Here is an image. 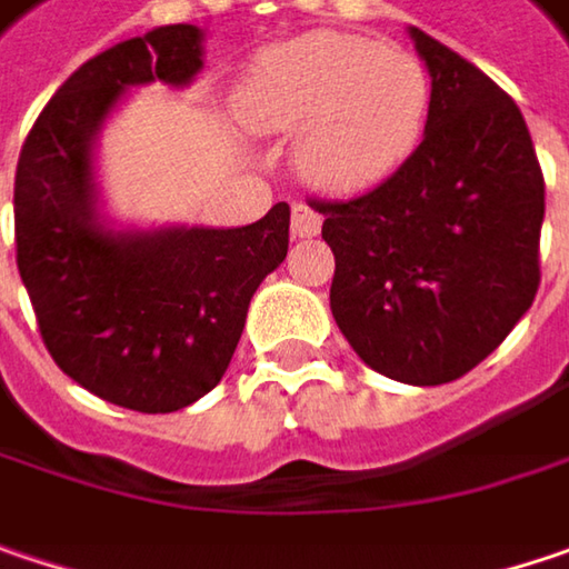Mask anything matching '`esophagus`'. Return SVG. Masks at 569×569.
Segmentation results:
<instances>
[{
  "instance_id": "34e87169",
  "label": "esophagus",
  "mask_w": 569,
  "mask_h": 569,
  "mask_svg": "<svg viewBox=\"0 0 569 569\" xmlns=\"http://www.w3.org/2000/svg\"><path fill=\"white\" fill-rule=\"evenodd\" d=\"M320 226H323V217H320L317 210H310L307 203H298V207L291 210V236H295V239H310V236H317Z\"/></svg>"
}]
</instances>
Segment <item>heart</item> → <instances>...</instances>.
Here are the masks:
<instances>
[{
  "label": "heart",
  "mask_w": 569,
  "mask_h": 569,
  "mask_svg": "<svg viewBox=\"0 0 569 569\" xmlns=\"http://www.w3.org/2000/svg\"><path fill=\"white\" fill-rule=\"evenodd\" d=\"M430 106L425 63L349 31H310L264 51L239 87V116L268 136H297L301 178L359 193L415 151Z\"/></svg>",
  "instance_id": "1"
}]
</instances>
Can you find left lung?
Returning a JSON list of instances; mask_svg holds the SVG:
<instances>
[{"instance_id": "obj_1", "label": "left lung", "mask_w": 569, "mask_h": 569, "mask_svg": "<svg viewBox=\"0 0 569 569\" xmlns=\"http://www.w3.org/2000/svg\"><path fill=\"white\" fill-rule=\"evenodd\" d=\"M421 144L366 193L317 203L337 271L330 310L356 356L405 386L467 376L541 284L545 174L521 109L421 28Z\"/></svg>"}]
</instances>
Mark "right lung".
Returning a JSON list of instances; mask_svg holds the SVG:
<instances>
[{
    "instance_id": "right-lung-1",
    "label": "right lung",
    "mask_w": 569,
    "mask_h": 569,
    "mask_svg": "<svg viewBox=\"0 0 569 569\" xmlns=\"http://www.w3.org/2000/svg\"><path fill=\"white\" fill-rule=\"evenodd\" d=\"M203 31L164 24L73 70L41 109L16 171L19 274L63 372L142 415L181 411L220 386L264 274L288 256V203L236 229H116L93 151L126 90L187 87Z\"/></svg>"
}]
</instances>
